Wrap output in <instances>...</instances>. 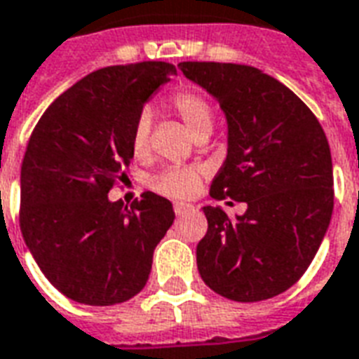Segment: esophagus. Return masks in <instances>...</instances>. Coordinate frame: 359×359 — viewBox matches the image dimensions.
I'll return each instance as SVG.
<instances>
[{"instance_id": "1", "label": "esophagus", "mask_w": 359, "mask_h": 359, "mask_svg": "<svg viewBox=\"0 0 359 359\" xmlns=\"http://www.w3.org/2000/svg\"><path fill=\"white\" fill-rule=\"evenodd\" d=\"M173 210L177 216H182L186 212H191V210H196V207L191 203H175L173 205Z\"/></svg>"}]
</instances>
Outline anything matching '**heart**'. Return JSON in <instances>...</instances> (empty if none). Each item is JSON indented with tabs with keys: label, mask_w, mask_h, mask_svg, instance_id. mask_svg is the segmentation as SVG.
Listing matches in <instances>:
<instances>
[{
	"label": "heart",
	"mask_w": 359,
	"mask_h": 359,
	"mask_svg": "<svg viewBox=\"0 0 359 359\" xmlns=\"http://www.w3.org/2000/svg\"><path fill=\"white\" fill-rule=\"evenodd\" d=\"M171 107L179 114L186 128L194 133V137L209 135L215 124L212 107L205 95L194 90H182L171 97ZM150 130H152V113L149 109L139 111L131 128L130 147L135 158L143 160L150 152ZM203 169L199 168H168L152 177L150 186L152 190L165 196V198H190L199 190L203 182Z\"/></svg>",
	"instance_id": "b5f03b06"
}]
</instances>
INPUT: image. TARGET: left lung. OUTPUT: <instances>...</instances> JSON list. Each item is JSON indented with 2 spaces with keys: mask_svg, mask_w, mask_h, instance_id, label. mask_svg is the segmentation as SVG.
I'll return each mask as SVG.
<instances>
[{
  "mask_svg": "<svg viewBox=\"0 0 359 359\" xmlns=\"http://www.w3.org/2000/svg\"><path fill=\"white\" fill-rule=\"evenodd\" d=\"M179 69L220 103L228 120V156L210 198L246 203L235 218L203 207L209 229L196 250L199 275L231 301L275 297L303 277L332 220L324 130L292 90L256 67L180 62Z\"/></svg>",
  "mask_w": 359,
  "mask_h": 359,
  "instance_id": "1",
  "label": "left lung"
}]
</instances>
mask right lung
Masks as SVG:
<instances>
[{
	"instance_id": "obj_1",
	"label": "right lung",
	"mask_w": 359,
	"mask_h": 359,
	"mask_svg": "<svg viewBox=\"0 0 359 359\" xmlns=\"http://www.w3.org/2000/svg\"><path fill=\"white\" fill-rule=\"evenodd\" d=\"M173 64L141 62L90 73L46 109L20 171V229L39 269L65 297L107 307L144 288L173 205L144 191L130 209L107 194L133 158L130 135Z\"/></svg>"
}]
</instances>
